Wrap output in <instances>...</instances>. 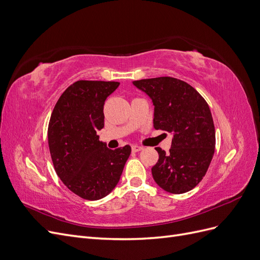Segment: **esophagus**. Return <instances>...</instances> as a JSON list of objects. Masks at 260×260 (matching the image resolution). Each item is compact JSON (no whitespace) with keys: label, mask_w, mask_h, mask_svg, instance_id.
<instances>
[{"label":"esophagus","mask_w":260,"mask_h":260,"mask_svg":"<svg viewBox=\"0 0 260 260\" xmlns=\"http://www.w3.org/2000/svg\"><path fill=\"white\" fill-rule=\"evenodd\" d=\"M131 148H132V152H135V153L142 151V149H143V147H141V146H139V145H132Z\"/></svg>","instance_id":"esophagus-1"}]
</instances>
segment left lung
<instances>
[{
	"mask_svg": "<svg viewBox=\"0 0 260 260\" xmlns=\"http://www.w3.org/2000/svg\"><path fill=\"white\" fill-rule=\"evenodd\" d=\"M133 84L153 101L154 128L174 135L169 153L156 147L155 182L169 193L191 191L205 177L215 153V125L207 102L192 85L172 77Z\"/></svg>",
	"mask_w": 260,
	"mask_h": 260,
	"instance_id": "8db88e82",
	"label": "left lung"
}]
</instances>
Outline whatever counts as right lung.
Returning <instances> with one entry per match:
<instances>
[{
	"mask_svg": "<svg viewBox=\"0 0 260 260\" xmlns=\"http://www.w3.org/2000/svg\"><path fill=\"white\" fill-rule=\"evenodd\" d=\"M116 81L79 80L61 94L48 128L49 147L57 176L79 198L96 201L120 179L131 147L109 149L96 132L104 127V104Z\"/></svg>",
	"mask_w": 260,
	"mask_h": 260,
	"instance_id": "1",
	"label": "right lung"
}]
</instances>
